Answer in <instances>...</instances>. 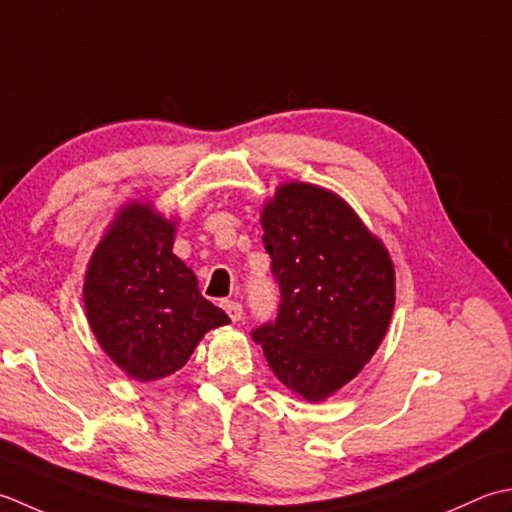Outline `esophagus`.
<instances>
[{"mask_svg":"<svg viewBox=\"0 0 512 512\" xmlns=\"http://www.w3.org/2000/svg\"><path fill=\"white\" fill-rule=\"evenodd\" d=\"M223 309L227 311V316L232 318V322H238V320L243 318V305H241V302L225 300V302H223Z\"/></svg>","mask_w":512,"mask_h":512,"instance_id":"1","label":"esophagus"}]
</instances>
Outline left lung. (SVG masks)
Instances as JSON below:
<instances>
[{
    "mask_svg": "<svg viewBox=\"0 0 512 512\" xmlns=\"http://www.w3.org/2000/svg\"><path fill=\"white\" fill-rule=\"evenodd\" d=\"M260 225L280 305L252 338L287 389L320 402L356 378L387 336L391 256L338 194L318 185H280Z\"/></svg>",
    "mask_w": 512,
    "mask_h": 512,
    "instance_id": "8db88e82",
    "label": "left lung"
}]
</instances>
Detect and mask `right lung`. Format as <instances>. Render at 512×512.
Returning <instances> with one entry per match:
<instances>
[{
  "mask_svg": "<svg viewBox=\"0 0 512 512\" xmlns=\"http://www.w3.org/2000/svg\"><path fill=\"white\" fill-rule=\"evenodd\" d=\"M176 223L130 203L92 254L83 305L108 358L130 378L152 382L179 371L207 331L229 322L198 291L194 271L172 254Z\"/></svg>",
  "mask_w": 512,
  "mask_h": 512,
  "instance_id": "add662e5",
  "label": "right lung"
}]
</instances>
